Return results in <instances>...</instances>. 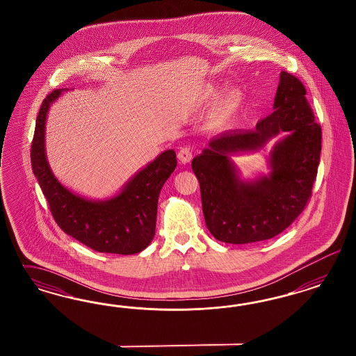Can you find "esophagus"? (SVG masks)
I'll use <instances>...</instances> for the list:
<instances>
[{"label": "esophagus", "instance_id": "esophagus-1", "mask_svg": "<svg viewBox=\"0 0 356 356\" xmlns=\"http://www.w3.org/2000/svg\"><path fill=\"white\" fill-rule=\"evenodd\" d=\"M177 158H179L180 162L186 164V163H191V161L193 159V154H192V151H191L189 147H183V149H180V151H179Z\"/></svg>", "mask_w": 356, "mask_h": 356}]
</instances>
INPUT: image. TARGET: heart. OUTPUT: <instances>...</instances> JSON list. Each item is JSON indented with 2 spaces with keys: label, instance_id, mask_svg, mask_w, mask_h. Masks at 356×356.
I'll list each match as a JSON object with an SVG mask.
<instances>
[{
  "label": "heart",
  "instance_id": "heart-1",
  "mask_svg": "<svg viewBox=\"0 0 356 356\" xmlns=\"http://www.w3.org/2000/svg\"><path fill=\"white\" fill-rule=\"evenodd\" d=\"M219 97V90L214 86H210L205 92L206 102H216V99ZM241 100V95L238 91H231L228 92L226 97H223L222 102H220V113L222 115H229L231 112H234Z\"/></svg>",
  "mask_w": 356,
  "mask_h": 356
}]
</instances>
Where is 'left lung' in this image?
Wrapping results in <instances>:
<instances>
[{"label": "left lung", "mask_w": 356, "mask_h": 356, "mask_svg": "<svg viewBox=\"0 0 356 356\" xmlns=\"http://www.w3.org/2000/svg\"><path fill=\"white\" fill-rule=\"evenodd\" d=\"M305 87L280 73L274 112L253 130H229L211 138L192 161L206 226L216 240L247 244L284 231L307 205L321 152V128L314 122ZM280 132L270 154V172L243 181L230 155L259 150Z\"/></svg>", "instance_id": "left-lung-1"}]
</instances>
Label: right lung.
Masks as SVG:
<instances>
[{
  "label": "right lung",
  "mask_w": 356,
  "mask_h": 356,
  "mask_svg": "<svg viewBox=\"0 0 356 356\" xmlns=\"http://www.w3.org/2000/svg\"><path fill=\"white\" fill-rule=\"evenodd\" d=\"M67 90V88H66ZM65 90L43 100L31 145V164L57 225L69 236L102 253L134 254L149 247L156 225L158 198L176 168V152L163 151L106 200L72 192L54 176L45 154V122L49 108Z\"/></svg>",
  "instance_id": "add662e5"
}]
</instances>
